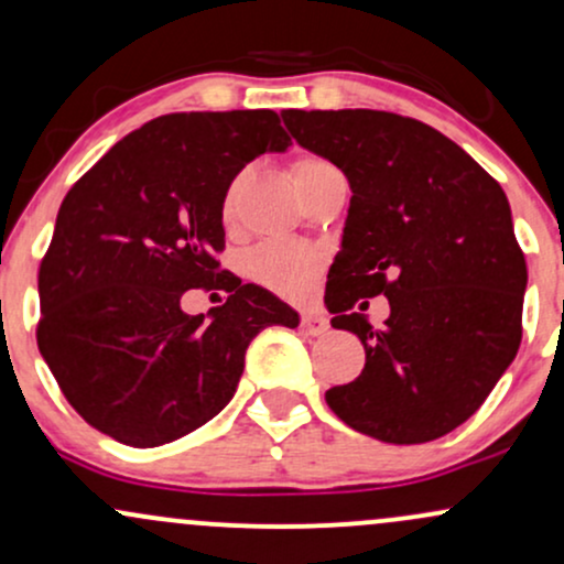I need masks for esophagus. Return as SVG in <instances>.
Here are the masks:
<instances>
[{
  "mask_svg": "<svg viewBox=\"0 0 564 564\" xmlns=\"http://www.w3.org/2000/svg\"><path fill=\"white\" fill-rule=\"evenodd\" d=\"M300 326H302L304 334L321 336V334L328 332V318L323 313H315V310H310V313H302Z\"/></svg>",
  "mask_w": 564,
  "mask_h": 564,
  "instance_id": "obj_1",
  "label": "esophagus"
}]
</instances>
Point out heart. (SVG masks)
<instances>
[{
  "instance_id": "b5f03b06",
  "label": "heart",
  "mask_w": 564,
  "mask_h": 564,
  "mask_svg": "<svg viewBox=\"0 0 564 564\" xmlns=\"http://www.w3.org/2000/svg\"><path fill=\"white\" fill-rule=\"evenodd\" d=\"M326 170H332V164L326 159L313 156V153H302V156L291 161V177H294L296 187ZM223 215L225 223H230L232 215H236V185H230L228 193H225ZM321 268L323 251L294 241H264L246 260V270H249L254 281H260L262 286L273 289L275 294L283 296L307 294Z\"/></svg>"
}]
</instances>
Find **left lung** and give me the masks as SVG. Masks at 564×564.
<instances>
[{"mask_svg":"<svg viewBox=\"0 0 564 564\" xmlns=\"http://www.w3.org/2000/svg\"><path fill=\"white\" fill-rule=\"evenodd\" d=\"M291 138L345 172L341 249L328 270L332 326L358 334L366 366L326 403L381 443H430L485 403L522 341L528 264L507 193L443 132L408 116L283 111ZM384 293L373 329L354 307Z\"/></svg>","mask_w":564,"mask_h":564,"instance_id":"8db88e82","label":"left lung"}]
</instances>
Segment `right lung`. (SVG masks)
<instances>
[{
  "mask_svg": "<svg viewBox=\"0 0 564 564\" xmlns=\"http://www.w3.org/2000/svg\"><path fill=\"white\" fill-rule=\"evenodd\" d=\"M291 138L275 111L170 113L129 132L63 198L39 268V352L102 435L156 448L215 419L246 347L300 315L219 268L223 204L238 172ZM223 288L209 319L178 304Z\"/></svg>",
  "mask_w": 564,
  "mask_h": 564,
  "instance_id": "right-lung-1",
  "label": "right lung"
}]
</instances>
